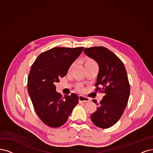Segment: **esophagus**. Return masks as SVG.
Masks as SVG:
<instances>
[{
  "instance_id": "1",
  "label": "esophagus",
  "mask_w": 153,
  "mask_h": 153,
  "mask_svg": "<svg viewBox=\"0 0 153 153\" xmlns=\"http://www.w3.org/2000/svg\"><path fill=\"white\" fill-rule=\"evenodd\" d=\"M79 100L80 102H89L90 101V99L86 97H84L82 95H79Z\"/></svg>"
}]
</instances>
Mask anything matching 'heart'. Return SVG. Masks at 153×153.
Returning a JSON list of instances; mask_svg holds the SVG:
<instances>
[{
    "mask_svg": "<svg viewBox=\"0 0 153 153\" xmlns=\"http://www.w3.org/2000/svg\"><path fill=\"white\" fill-rule=\"evenodd\" d=\"M95 64H96L95 62L93 60H92V59H91V58H86V60H85V67L88 66V65H95ZM74 65V63H72L71 65H70L69 68H68V73H70L71 72V71H72ZM77 89L78 90H80L81 89V86H77Z\"/></svg>",
    "mask_w": 153,
    "mask_h": 153,
    "instance_id": "obj_1",
    "label": "heart"
}]
</instances>
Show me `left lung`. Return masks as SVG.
<instances>
[{
	"mask_svg": "<svg viewBox=\"0 0 153 153\" xmlns=\"http://www.w3.org/2000/svg\"><path fill=\"white\" fill-rule=\"evenodd\" d=\"M83 51L98 64L95 91L104 93L91 119L97 126L108 128L120 119L128 101L130 87L126 68L120 59L107 48L97 46ZM93 102L97 103L95 100Z\"/></svg>",
	"mask_w": 153,
	"mask_h": 153,
	"instance_id": "left-lung-1",
	"label": "left lung"
}]
</instances>
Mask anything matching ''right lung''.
Returning <instances> with one entry per match:
<instances>
[{
    "instance_id": "right-lung-1",
    "label": "right lung",
    "mask_w": 153,
    "mask_h": 153,
    "mask_svg": "<svg viewBox=\"0 0 153 153\" xmlns=\"http://www.w3.org/2000/svg\"><path fill=\"white\" fill-rule=\"evenodd\" d=\"M82 47H56L43 52L37 58L28 77V91L37 116L44 124L57 128L65 124L79 97H62L56 91L55 82L65 76L71 64L81 55Z\"/></svg>"
}]
</instances>
